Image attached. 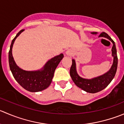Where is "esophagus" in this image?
<instances>
[{
    "instance_id": "esophagus-1",
    "label": "esophagus",
    "mask_w": 124,
    "mask_h": 124,
    "mask_svg": "<svg viewBox=\"0 0 124 124\" xmlns=\"http://www.w3.org/2000/svg\"><path fill=\"white\" fill-rule=\"evenodd\" d=\"M66 54L68 55V56L71 55L72 54V51H71V50H68V51H66Z\"/></svg>"
}]
</instances>
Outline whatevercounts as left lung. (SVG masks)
<instances>
[{
    "mask_svg": "<svg viewBox=\"0 0 124 124\" xmlns=\"http://www.w3.org/2000/svg\"><path fill=\"white\" fill-rule=\"evenodd\" d=\"M92 34H96V32H92ZM99 37L107 38L113 43L111 55L113 57V62L110 69L102 75L99 76L92 79L82 78L78 74L76 70V64L75 60L72 59V65L71 67L70 74L72 80L76 86L84 91L90 93H96L102 91L110 84L115 76L117 68V56L115 43L107 33H102Z\"/></svg>",
    "mask_w": 124,
    "mask_h": 124,
    "instance_id": "1",
    "label": "left lung"
}]
</instances>
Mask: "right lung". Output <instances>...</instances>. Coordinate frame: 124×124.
<instances>
[{"instance_id":"obj_1","label":"right lung","mask_w":124,"mask_h":124,"mask_svg":"<svg viewBox=\"0 0 124 124\" xmlns=\"http://www.w3.org/2000/svg\"><path fill=\"white\" fill-rule=\"evenodd\" d=\"M24 30H20L12 40L8 54L10 70L17 82L24 89L30 92H38L47 88L52 82L55 70L62 58V53L49 60L40 70L36 71H26L18 67L12 54V48L16 38Z\"/></svg>"}]
</instances>
